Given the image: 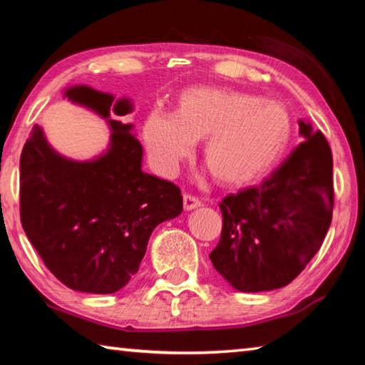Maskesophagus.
I'll use <instances>...</instances> for the list:
<instances>
[{
  "mask_svg": "<svg viewBox=\"0 0 365 365\" xmlns=\"http://www.w3.org/2000/svg\"><path fill=\"white\" fill-rule=\"evenodd\" d=\"M200 206H201V201L197 200L196 196L188 195V193L183 195V207L187 209V211H191V209H196V207H200Z\"/></svg>",
  "mask_w": 365,
  "mask_h": 365,
  "instance_id": "obj_1",
  "label": "esophagus"
}]
</instances>
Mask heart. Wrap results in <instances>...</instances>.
<instances>
[{
  "mask_svg": "<svg viewBox=\"0 0 365 365\" xmlns=\"http://www.w3.org/2000/svg\"><path fill=\"white\" fill-rule=\"evenodd\" d=\"M292 115L282 103L242 91L195 88L183 93L175 115L153 113L143 137L160 175L172 177L205 140L202 159L220 183L245 185L267 174L292 138Z\"/></svg>",
  "mask_w": 365,
  "mask_h": 365,
  "instance_id": "b5f03b06",
  "label": "heart"
}]
</instances>
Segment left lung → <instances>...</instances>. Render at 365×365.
I'll return each instance as SVG.
<instances>
[{
  "label": "left lung",
  "mask_w": 365,
  "mask_h": 365,
  "mask_svg": "<svg viewBox=\"0 0 365 365\" xmlns=\"http://www.w3.org/2000/svg\"><path fill=\"white\" fill-rule=\"evenodd\" d=\"M306 140L259 187L225 196L222 233L209 255L238 289L282 288L316 256L331 224L333 158L324 133L299 120Z\"/></svg>",
  "instance_id": "obj_1"
}]
</instances>
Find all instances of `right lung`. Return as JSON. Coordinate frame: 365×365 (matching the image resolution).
Segmentation results:
<instances>
[{
	"label": "right lung",
	"instance_id": "1",
	"mask_svg": "<svg viewBox=\"0 0 365 365\" xmlns=\"http://www.w3.org/2000/svg\"><path fill=\"white\" fill-rule=\"evenodd\" d=\"M71 101L108 119L110 143L93 160L61 156L34 125L21 154V222L49 272L83 293L119 292L137 274L151 233L177 217L180 188L141 170L143 148L132 123L109 119L132 103L90 86L67 88Z\"/></svg>",
	"mask_w": 365,
	"mask_h": 365
}]
</instances>
